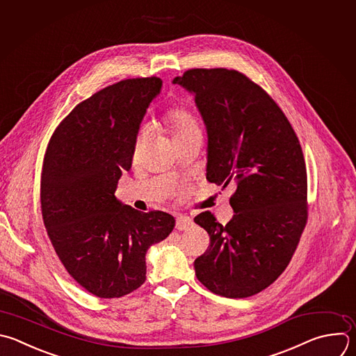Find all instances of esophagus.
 <instances>
[{
  "label": "esophagus",
  "instance_id": "34e87169",
  "mask_svg": "<svg viewBox=\"0 0 356 356\" xmlns=\"http://www.w3.org/2000/svg\"><path fill=\"white\" fill-rule=\"evenodd\" d=\"M193 226V219L187 215H179L176 218V229L179 230H187Z\"/></svg>",
  "mask_w": 356,
  "mask_h": 356
}]
</instances>
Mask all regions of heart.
Masks as SVG:
<instances>
[{
	"label": "heart",
	"mask_w": 356,
	"mask_h": 356,
	"mask_svg": "<svg viewBox=\"0 0 356 356\" xmlns=\"http://www.w3.org/2000/svg\"><path fill=\"white\" fill-rule=\"evenodd\" d=\"M165 123L169 129V133L172 136L173 140L194 134V133H201L200 129V123L197 120V117L186 107L181 106H176L169 108L165 113ZM148 127L145 124H141L137 136H136V143H134V148L138 149L147 136Z\"/></svg>",
	"instance_id": "obj_1"
}]
</instances>
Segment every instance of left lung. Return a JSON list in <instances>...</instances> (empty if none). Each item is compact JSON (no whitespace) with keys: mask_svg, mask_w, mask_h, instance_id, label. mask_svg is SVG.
<instances>
[{"mask_svg":"<svg viewBox=\"0 0 356 356\" xmlns=\"http://www.w3.org/2000/svg\"><path fill=\"white\" fill-rule=\"evenodd\" d=\"M173 83L194 93L207 126V180L236 184L232 220L223 226L209 211L194 218L209 234L195 275L216 295L253 296L285 271L307 223L300 143L275 100L239 71L193 68Z\"/></svg>","mask_w":356,"mask_h":356,"instance_id":"8db88e82","label":"left lung"}]
</instances>
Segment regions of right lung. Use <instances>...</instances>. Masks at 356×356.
<instances>
[{
	"mask_svg": "<svg viewBox=\"0 0 356 356\" xmlns=\"http://www.w3.org/2000/svg\"><path fill=\"white\" fill-rule=\"evenodd\" d=\"M158 76L130 78L78 103L54 130L42 168L49 239L67 273L89 293L122 298L147 280L145 254L175 227L162 211L140 212L114 195L131 169L136 136Z\"/></svg>",
	"mask_w": 356,
	"mask_h": 356,
	"instance_id": "right-lung-1",
	"label": "right lung"
}]
</instances>
